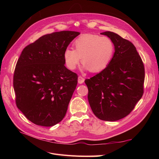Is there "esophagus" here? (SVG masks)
<instances>
[{"label":"esophagus","instance_id":"34e87169","mask_svg":"<svg viewBox=\"0 0 159 159\" xmlns=\"http://www.w3.org/2000/svg\"><path fill=\"white\" fill-rule=\"evenodd\" d=\"M84 78H82V77L81 76H79L78 77V83L80 84H83L84 82Z\"/></svg>","mask_w":159,"mask_h":159}]
</instances>
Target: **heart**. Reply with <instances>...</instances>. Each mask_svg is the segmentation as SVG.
Returning a JSON list of instances; mask_svg holds the SVG:
<instances>
[{
    "instance_id": "b5f03b06",
    "label": "heart",
    "mask_w": 159,
    "mask_h": 159,
    "mask_svg": "<svg viewBox=\"0 0 159 159\" xmlns=\"http://www.w3.org/2000/svg\"><path fill=\"white\" fill-rule=\"evenodd\" d=\"M75 49L68 48L64 53V59L68 68L74 70L80 61L83 69L93 73L103 71L108 66L113 56L115 46L107 36L85 34L74 42Z\"/></svg>"
}]
</instances>
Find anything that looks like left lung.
<instances>
[{
	"mask_svg": "<svg viewBox=\"0 0 159 159\" xmlns=\"http://www.w3.org/2000/svg\"><path fill=\"white\" fill-rule=\"evenodd\" d=\"M107 36L115 46L111 61L106 68L85 80L88 98L97 117L107 121L124 118L134 109L143 94L145 68L136 48L131 42L112 32Z\"/></svg>",
	"mask_w": 159,
	"mask_h": 159,
	"instance_id": "obj_1",
	"label": "left lung"
}]
</instances>
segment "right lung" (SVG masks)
Here are the masks:
<instances>
[{"mask_svg":"<svg viewBox=\"0 0 159 159\" xmlns=\"http://www.w3.org/2000/svg\"><path fill=\"white\" fill-rule=\"evenodd\" d=\"M53 32L25 47L14 70L17 107L37 125L52 127L65 117L78 84V75L65 66L64 53L80 34Z\"/></svg>","mask_w":159,"mask_h":159,"instance_id":"right-lung-1","label":"right lung"}]
</instances>
